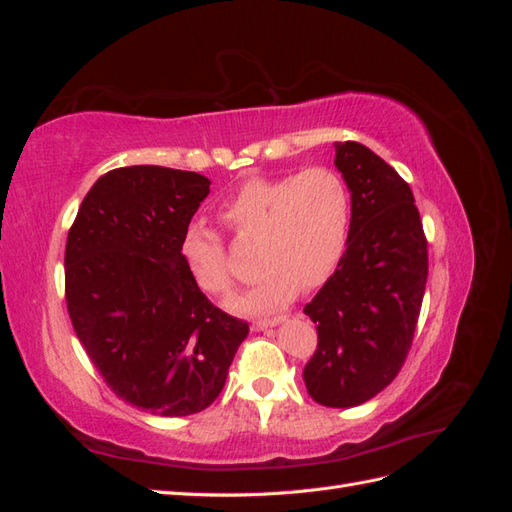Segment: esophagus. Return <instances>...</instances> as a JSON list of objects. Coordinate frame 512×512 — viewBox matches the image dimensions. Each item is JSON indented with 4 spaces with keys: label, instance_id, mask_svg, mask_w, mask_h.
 <instances>
[{
    "label": "esophagus",
    "instance_id": "obj_1",
    "mask_svg": "<svg viewBox=\"0 0 512 512\" xmlns=\"http://www.w3.org/2000/svg\"><path fill=\"white\" fill-rule=\"evenodd\" d=\"M277 322H282V318H258L252 322V329L254 331H265L269 327H275Z\"/></svg>",
    "mask_w": 512,
    "mask_h": 512
}]
</instances>
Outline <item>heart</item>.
Masks as SVG:
<instances>
[{
  "mask_svg": "<svg viewBox=\"0 0 512 512\" xmlns=\"http://www.w3.org/2000/svg\"><path fill=\"white\" fill-rule=\"evenodd\" d=\"M220 224L237 241H254L258 280L230 303L237 312H269L294 294L329 280L342 260L350 230V190L329 166L294 175L252 177L218 205ZM179 254L192 282L211 297H230L235 271L228 247L205 224L183 230Z\"/></svg>",
  "mask_w": 512,
  "mask_h": 512,
  "instance_id": "obj_1",
  "label": "heart"
}]
</instances>
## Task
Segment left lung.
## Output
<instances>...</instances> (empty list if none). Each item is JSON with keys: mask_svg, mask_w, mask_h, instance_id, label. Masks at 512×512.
<instances>
[{"mask_svg": "<svg viewBox=\"0 0 512 512\" xmlns=\"http://www.w3.org/2000/svg\"><path fill=\"white\" fill-rule=\"evenodd\" d=\"M350 188L348 247L305 305L318 346L303 369L307 393L327 408L378 395L404 367L427 284V239L410 185L361 143L337 145Z\"/></svg>", "mask_w": 512, "mask_h": 512, "instance_id": "1", "label": "left lung"}]
</instances>
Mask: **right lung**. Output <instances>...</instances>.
Returning a JSON list of instances; mask_svg holds the SVG:
<instances>
[{
	"label": "right lung",
	"instance_id": "add662e5",
	"mask_svg": "<svg viewBox=\"0 0 512 512\" xmlns=\"http://www.w3.org/2000/svg\"><path fill=\"white\" fill-rule=\"evenodd\" d=\"M209 185L166 166L108 170L68 230L74 333L108 389L151 414L188 416L211 406L250 333L205 297L179 254Z\"/></svg>",
	"mask_w": 512,
	"mask_h": 512
}]
</instances>
